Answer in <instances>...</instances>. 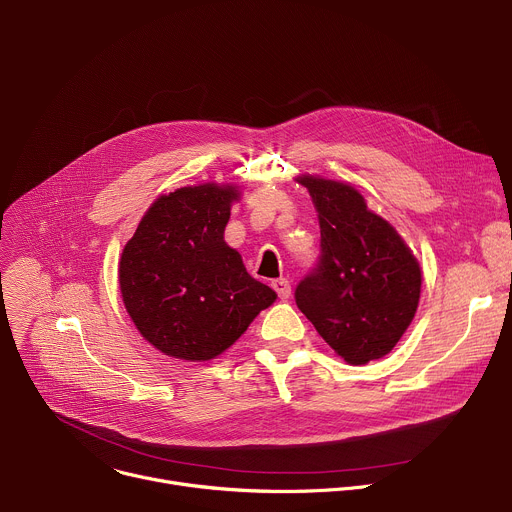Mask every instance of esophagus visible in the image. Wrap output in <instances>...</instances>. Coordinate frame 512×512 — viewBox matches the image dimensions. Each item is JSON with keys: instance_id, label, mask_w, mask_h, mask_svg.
<instances>
[{"instance_id": "esophagus-1", "label": "esophagus", "mask_w": 512, "mask_h": 512, "mask_svg": "<svg viewBox=\"0 0 512 512\" xmlns=\"http://www.w3.org/2000/svg\"><path fill=\"white\" fill-rule=\"evenodd\" d=\"M271 287L275 289V294L279 296V300H287L291 296V285L287 279H275L271 283Z\"/></svg>"}]
</instances>
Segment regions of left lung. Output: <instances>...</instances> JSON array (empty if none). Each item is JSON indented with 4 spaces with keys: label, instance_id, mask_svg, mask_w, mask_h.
<instances>
[{
    "label": "left lung",
    "instance_id": "1",
    "mask_svg": "<svg viewBox=\"0 0 512 512\" xmlns=\"http://www.w3.org/2000/svg\"><path fill=\"white\" fill-rule=\"evenodd\" d=\"M298 182L318 212L322 255L296 287V304L348 364L383 358L417 312L421 267L354 186L310 174Z\"/></svg>",
    "mask_w": 512,
    "mask_h": 512
}]
</instances>
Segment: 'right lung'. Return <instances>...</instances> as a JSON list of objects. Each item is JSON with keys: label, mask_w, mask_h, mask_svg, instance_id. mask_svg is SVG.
I'll list each match as a JSON object with an SVG mask.
<instances>
[{"label": "right lung", "mask_w": 512, "mask_h": 512, "mask_svg": "<svg viewBox=\"0 0 512 512\" xmlns=\"http://www.w3.org/2000/svg\"><path fill=\"white\" fill-rule=\"evenodd\" d=\"M233 184L184 186L143 214L119 259V287L139 334L160 352L202 362L233 346L277 294L225 243Z\"/></svg>", "instance_id": "right-lung-1"}]
</instances>
